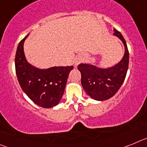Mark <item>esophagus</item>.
Segmentation results:
<instances>
[{
    "instance_id": "34e87169",
    "label": "esophagus",
    "mask_w": 147,
    "mask_h": 147,
    "mask_svg": "<svg viewBox=\"0 0 147 147\" xmlns=\"http://www.w3.org/2000/svg\"><path fill=\"white\" fill-rule=\"evenodd\" d=\"M80 59H77V60L75 61V65H77L79 64V63H80Z\"/></svg>"
}]
</instances>
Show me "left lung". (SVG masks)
Here are the masks:
<instances>
[{"instance_id":"left-lung-1","label":"left lung","mask_w":147,"mask_h":147,"mask_svg":"<svg viewBox=\"0 0 147 147\" xmlns=\"http://www.w3.org/2000/svg\"><path fill=\"white\" fill-rule=\"evenodd\" d=\"M113 35L121 40L124 54L121 61L113 66L101 67L90 63L78 65L82 75L81 83L87 94L97 101H105L113 97L122 85L129 65V51L121 34L114 28Z\"/></svg>"}]
</instances>
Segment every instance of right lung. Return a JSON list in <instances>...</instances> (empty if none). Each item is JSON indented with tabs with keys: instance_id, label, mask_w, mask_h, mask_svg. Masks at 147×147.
<instances>
[{
	"instance_id": "right-lung-1",
	"label": "right lung",
	"mask_w": 147,
	"mask_h": 147,
	"mask_svg": "<svg viewBox=\"0 0 147 147\" xmlns=\"http://www.w3.org/2000/svg\"><path fill=\"white\" fill-rule=\"evenodd\" d=\"M29 35L19 43L15 55V71L20 87L34 103L41 107L51 108L60 102L67 77L74 66H54L39 68L27 61L23 44Z\"/></svg>"
}]
</instances>
